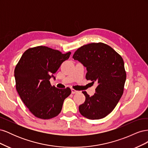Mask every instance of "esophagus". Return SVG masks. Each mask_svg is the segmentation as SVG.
<instances>
[{
  "mask_svg": "<svg viewBox=\"0 0 148 148\" xmlns=\"http://www.w3.org/2000/svg\"><path fill=\"white\" fill-rule=\"evenodd\" d=\"M77 92H78V91L75 90V89H74L73 88L71 89V93H72V94H75V93H77Z\"/></svg>",
  "mask_w": 148,
  "mask_h": 148,
  "instance_id": "34e87169",
  "label": "esophagus"
}]
</instances>
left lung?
<instances>
[{"label":"left lung","instance_id":"8db88e82","mask_svg":"<svg viewBox=\"0 0 148 148\" xmlns=\"http://www.w3.org/2000/svg\"><path fill=\"white\" fill-rule=\"evenodd\" d=\"M73 58L86 67V79L98 84L92 96L82 91L86 99L79 106L80 114L91 120L104 118L123 95L127 75L122 57L106 44L92 42L79 47Z\"/></svg>","mask_w":148,"mask_h":148}]
</instances>
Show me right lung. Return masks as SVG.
<instances>
[{
	"label": "right lung",
	"mask_w": 148,
	"mask_h": 148,
	"mask_svg": "<svg viewBox=\"0 0 148 148\" xmlns=\"http://www.w3.org/2000/svg\"><path fill=\"white\" fill-rule=\"evenodd\" d=\"M70 53L36 46L27 49L16 64L14 71L16 89L36 117L46 120L56 117L61 112L65 99L71 94L70 88H57L49 81Z\"/></svg>",
	"instance_id": "add662e5"
}]
</instances>
